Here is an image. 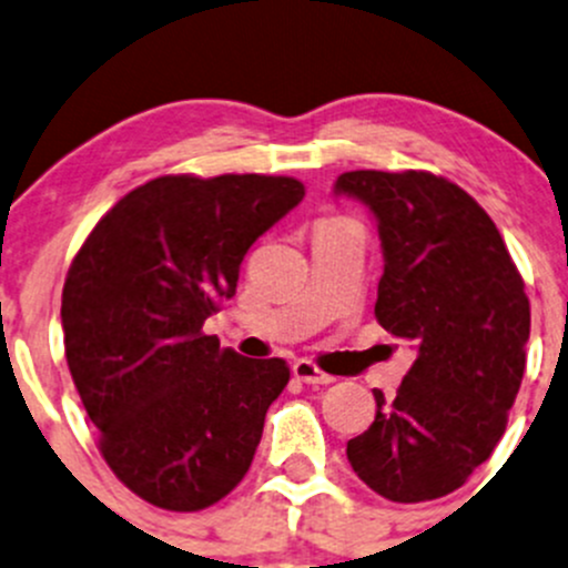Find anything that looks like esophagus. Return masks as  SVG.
I'll use <instances>...</instances> for the list:
<instances>
[{"instance_id":"1","label":"esophagus","mask_w":568,"mask_h":568,"mask_svg":"<svg viewBox=\"0 0 568 568\" xmlns=\"http://www.w3.org/2000/svg\"><path fill=\"white\" fill-rule=\"evenodd\" d=\"M291 371H294V376L300 382H305V385H332V382H335V376H329V374H324V371H318L316 365L311 363V359H296L294 365H291Z\"/></svg>"}]
</instances>
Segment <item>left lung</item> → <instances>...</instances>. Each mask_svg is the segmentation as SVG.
I'll use <instances>...</instances> for the list:
<instances>
[{
    "instance_id": "left-lung-1",
    "label": "left lung",
    "mask_w": 568,
    "mask_h": 568,
    "mask_svg": "<svg viewBox=\"0 0 568 568\" xmlns=\"http://www.w3.org/2000/svg\"><path fill=\"white\" fill-rule=\"evenodd\" d=\"M335 194L374 214L385 255L376 318L415 348L368 432L348 439L359 480L393 503L459 489L506 432L525 374L530 302L495 222L464 189L423 170H354Z\"/></svg>"
}]
</instances>
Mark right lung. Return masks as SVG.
<instances>
[{"label": "right lung", "mask_w": 568, "mask_h": 568, "mask_svg": "<svg viewBox=\"0 0 568 568\" xmlns=\"http://www.w3.org/2000/svg\"><path fill=\"white\" fill-rule=\"evenodd\" d=\"M305 197L283 175H162L101 216L62 288L65 359L99 450L142 500L200 511L247 475L285 359L220 348L203 324L257 236Z\"/></svg>", "instance_id": "1"}]
</instances>
